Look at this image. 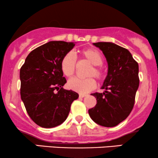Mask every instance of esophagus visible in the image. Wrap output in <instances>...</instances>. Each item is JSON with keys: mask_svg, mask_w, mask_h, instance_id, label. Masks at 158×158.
Returning <instances> with one entry per match:
<instances>
[{"mask_svg": "<svg viewBox=\"0 0 158 158\" xmlns=\"http://www.w3.org/2000/svg\"><path fill=\"white\" fill-rule=\"evenodd\" d=\"M79 97L80 98H83V97H86V94H79Z\"/></svg>", "mask_w": 158, "mask_h": 158, "instance_id": "obj_1", "label": "esophagus"}]
</instances>
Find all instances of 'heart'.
I'll use <instances>...</instances> for the list:
<instances>
[{
  "label": "heart",
  "mask_w": 158,
  "mask_h": 158,
  "mask_svg": "<svg viewBox=\"0 0 158 158\" xmlns=\"http://www.w3.org/2000/svg\"><path fill=\"white\" fill-rule=\"evenodd\" d=\"M81 59L90 63L91 68L88 69L87 77H95L99 81H102L106 79V73L101 64L103 63V56L100 52L94 49H85L79 52ZM60 68L65 77H71L75 73L77 68L76 57L72 52H67L63 56L60 62ZM68 87L70 90L80 94L88 93L97 87V81L93 77L86 79L73 78L68 82Z\"/></svg>",
  "instance_id": "obj_1"
}]
</instances>
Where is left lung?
Segmentation results:
<instances>
[{"mask_svg":"<svg viewBox=\"0 0 158 158\" xmlns=\"http://www.w3.org/2000/svg\"><path fill=\"white\" fill-rule=\"evenodd\" d=\"M94 45L102 50L108 62V75L102 89L94 93L97 105L88 110L90 118L105 127H114L125 120L133 109L139 87L138 63L131 52L111 42H97Z\"/></svg>","mask_w":158,"mask_h":158,"instance_id":"obj_1","label":"left lung"}]
</instances>
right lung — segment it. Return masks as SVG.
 Listing matches in <instances>:
<instances>
[{
	"label": "right lung",
	"instance_id": "right-lung-1",
	"mask_svg": "<svg viewBox=\"0 0 158 158\" xmlns=\"http://www.w3.org/2000/svg\"><path fill=\"white\" fill-rule=\"evenodd\" d=\"M75 44L49 41L30 52L20 70L21 97L27 114L38 126L53 128L64 123L79 94L63 88L60 62Z\"/></svg>",
	"mask_w": 158,
	"mask_h": 158
}]
</instances>
